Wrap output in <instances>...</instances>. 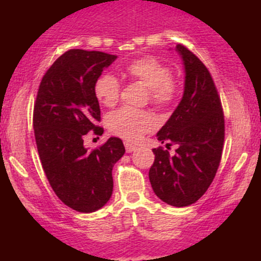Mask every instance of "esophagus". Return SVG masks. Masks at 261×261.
<instances>
[{
  "label": "esophagus",
  "mask_w": 261,
  "mask_h": 261,
  "mask_svg": "<svg viewBox=\"0 0 261 261\" xmlns=\"http://www.w3.org/2000/svg\"><path fill=\"white\" fill-rule=\"evenodd\" d=\"M125 148H126L127 153H131V152L136 149V146L133 145V143H130V142H125Z\"/></svg>",
  "instance_id": "esophagus-1"
}]
</instances>
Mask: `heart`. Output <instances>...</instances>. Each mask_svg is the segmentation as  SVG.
Returning a JSON list of instances; mask_svg holds the SVG:
<instances>
[{
  "instance_id": "1",
  "label": "heart",
  "mask_w": 261,
  "mask_h": 261,
  "mask_svg": "<svg viewBox=\"0 0 261 261\" xmlns=\"http://www.w3.org/2000/svg\"><path fill=\"white\" fill-rule=\"evenodd\" d=\"M125 71L133 80L148 87L149 100L158 107H167L175 100L178 85L170 77L169 67L154 56H143L128 62ZM94 93L103 106H115L120 94V82L112 73H104L95 81ZM108 125L113 134L122 139L135 141L154 127L151 113L133 108H121L112 113Z\"/></svg>"
}]
</instances>
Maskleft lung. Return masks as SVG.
I'll use <instances>...</instances> for the list:
<instances>
[{
	"instance_id": "1",
	"label": "left lung",
	"mask_w": 261,
	"mask_h": 261,
	"mask_svg": "<svg viewBox=\"0 0 261 261\" xmlns=\"http://www.w3.org/2000/svg\"><path fill=\"white\" fill-rule=\"evenodd\" d=\"M175 50L184 64V93L168 121L157 133L166 147L154 148L148 176L162 201L184 207L206 193L218 169L224 141V118L214 80L206 66L184 45Z\"/></svg>"
}]
</instances>
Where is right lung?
Masks as SVG:
<instances>
[{
	"instance_id": "1",
	"label": "right lung",
	"mask_w": 261,
	"mask_h": 261,
	"mask_svg": "<svg viewBox=\"0 0 261 261\" xmlns=\"http://www.w3.org/2000/svg\"><path fill=\"white\" fill-rule=\"evenodd\" d=\"M118 56L71 49L41 80L33 126L41 166L53 190L65 205L83 214L103 207L113 194L112 170L125 153L119 137L89 151L83 139L103 134L95 81Z\"/></svg>"
}]
</instances>
